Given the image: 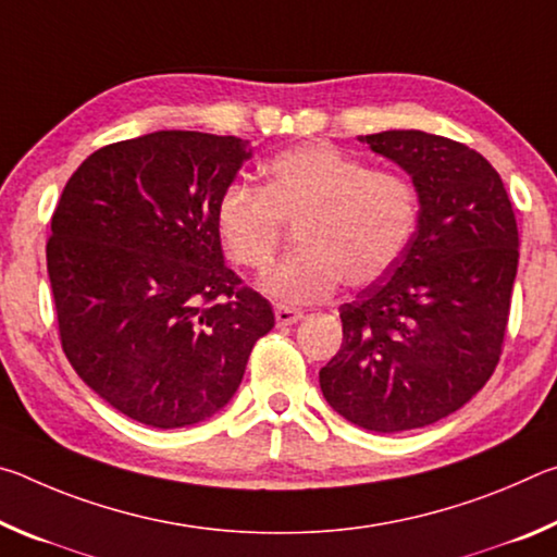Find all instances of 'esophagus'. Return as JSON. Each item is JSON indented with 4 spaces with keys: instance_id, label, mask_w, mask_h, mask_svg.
Instances as JSON below:
<instances>
[{
    "instance_id": "obj_1",
    "label": "esophagus",
    "mask_w": 557,
    "mask_h": 557,
    "mask_svg": "<svg viewBox=\"0 0 557 557\" xmlns=\"http://www.w3.org/2000/svg\"><path fill=\"white\" fill-rule=\"evenodd\" d=\"M275 319H277V326H292V324L299 322L301 312H299V309L277 305V307H275Z\"/></svg>"
}]
</instances>
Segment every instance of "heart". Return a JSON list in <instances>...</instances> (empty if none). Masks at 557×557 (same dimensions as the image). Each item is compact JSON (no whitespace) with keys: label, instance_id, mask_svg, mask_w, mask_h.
Segmentation results:
<instances>
[{"label":"heart","instance_id":"heart-1","mask_svg":"<svg viewBox=\"0 0 557 557\" xmlns=\"http://www.w3.org/2000/svg\"><path fill=\"white\" fill-rule=\"evenodd\" d=\"M420 221V194L408 176L332 145H301L270 159L265 188L235 182L215 203L225 250L245 268L265 270L285 225L297 228L299 252L260 280L265 295L287 305L326 299L346 280L369 287L403 258Z\"/></svg>","mask_w":557,"mask_h":557}]
</instances>
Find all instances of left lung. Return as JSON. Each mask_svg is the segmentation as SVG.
<instances>
[{
	"label": "left lung",
	"instance_id": "left-lung-1",
	"mask_svg": "<svg viewBox=\"0 0 557 557\" xmlns=\"http://www.w3.org/2000/svg\"><path fill=\"white\" fill-rule=\"evenodd\" d=\"M358 143L412 178L420 221L388 275L338 309L344 342L319 385L342 418L391 435L447 418L492 379L518 228L502 176L467 145L420 129Z\"/></svg>",
	"mask_w": 557,
	"mask_h": 557
}]
</instances>
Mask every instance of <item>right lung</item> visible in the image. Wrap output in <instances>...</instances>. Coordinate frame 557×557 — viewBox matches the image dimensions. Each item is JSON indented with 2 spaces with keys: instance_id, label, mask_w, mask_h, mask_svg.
Segmentation results:
<instances>
[{
  "instance_id": "obj_1",
  "label": "right lung",
  "mask_w": 557,
  "mask_h": 557,
  "mask_svg": "<svg viewBox=\"0 0 557 557\" xmlns=\"http://www.w3.org/2000/svg\"><path fill=\"white\" fill-rule=\"evenodd\" d=\"M248 139L162 129L92 152L65 184L46 262L63 351L127 418L174 430L238 391L275 326L265 297L223 265L215 203Z\"/></svg>"
}]
</instances>
